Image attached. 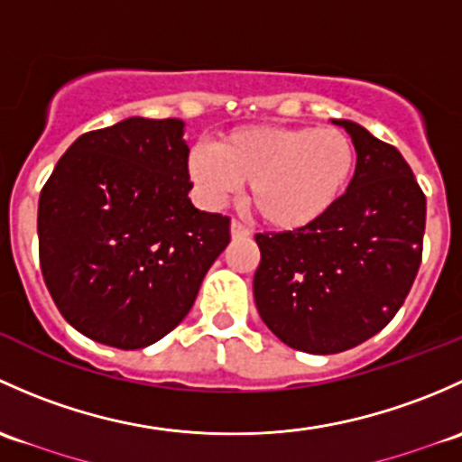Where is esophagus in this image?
Segmentation results:
<instances>
[{"label":"esophagus","mask_w":462,"mask_h":462,"mask_svg":"<svg viewBox=\"0 0 462 462\" xmlns=\"http://www.w3.org/2000/svg\"><path fill=\"white\" fill-rule=\"evenodd\" d=\"M231 236H233V237H246V236H251V231L246 229V226L242 225V222L233 220V222H231Z\"/></svg>","instance_id":"obj_1"}]
</instances>
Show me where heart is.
Segmentation results:
<instances>
[{
  "mask_svg": "<svg viewBox=\"0 0 462 462\" xmlns=\"http://www.w3.org/2000/svg\"><path fill=\"white\" fill-rule=\"evenodd\" d=\"M356 144L334 126H245L216 146L189 153V175L217 204L249 184V204L264 225L296 231L320 220L356 173Z\"/></svg>",
  "mask_w": 462,
  "mask_h": 462,
  "instance_id": "heart-1",
  "label": "heart"
}]
</instances>
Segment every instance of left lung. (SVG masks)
Instances as JSON below:
<instances>
[{"label":"left lung","instance_id":"obj_1","mask_svg":"<svg viewBox=\"0 0 462 462\" xmlns=\"http://www.w3.org/2000/svg\"><path fill=\"white\" fill-rule=\"evenodd\" d=\"M356 144L354 180L320 220L258 233L254 296L284 345L340 354L378 334L405 302L422 258L427 199L396 146L336 120Z\"/></svg>","mask_w":462,"mask_h":462}]
</instances>
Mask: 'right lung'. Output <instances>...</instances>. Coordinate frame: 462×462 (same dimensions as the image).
Listing matches in <instances>:
<instances>
[{"label":"right lung","instance_id":"obj_1","mask_svg":"<svg viewBox=\"0 0 462 462\" xmlns=\"http://www.w3.org/2000/svg\"><path fill=\"white\" fill-rule=\"evenodd\" d=\"M175 117H128L79 135L37 211L51 296L79 334L142 349L191 311L231 220L189 199V146Z\"/></svg>","mask_w":462,"mask_h":462}]
</instances>
